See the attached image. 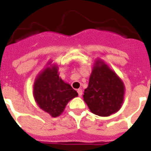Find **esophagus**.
I'll use <instances>...</instances> for the list:
<instances>
[{
  "mask_svg": "<svg viewBox=\"0 0 151 151\" xmlns=\"http://www.w3.org/2000/svg\"><path fill=\"white\" fill-rule=\"evenodd\" d=\"M77 92H78V96H79V97H81V96L82 95V89H78Z\"/></svg>",
  "mask_w": 151,
  "mask_h": 151,
  "instance_id": "obj_1",
  "label": "esophagus"
}]
</instances>
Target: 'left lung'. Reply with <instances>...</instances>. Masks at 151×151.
<instances>
[{"label": "left lung", "instance_id": "obj_1", "mask_svg": "<svg viewBox=\"0 0 151 151\" xmlns=\"http://www.w3.org/2000/svg\"><path fill=\"white\" fill-rule=\"evenodd\" d=\"M125 86L121 78L101 60L95 61L83 98L91 113L109 116L122 106Z\"/></svg>", "mask_w": 151, "mask_h": 151}]
</instances>
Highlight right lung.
I'll list each match as a JSON object with an SVG mask.
<instances>
[{
	"mask_svg": "<svg viewBox=\"0 0 151 151\" xmlns=\"http://www.w3.org/2000/svg\"><path fill=\"white\" fill-rule=\"evenodd\" d=\"M33 88V96L38 106L52 117L59 116L68 102L78 96L71 85L60 78L56 65L47 66L39 73Z\"/></svg>",
	"mask_w": 151,
	"mask_h": 151,
	"instance_id": "obj_1",
	"label": "right lung"
}]
</instances>
